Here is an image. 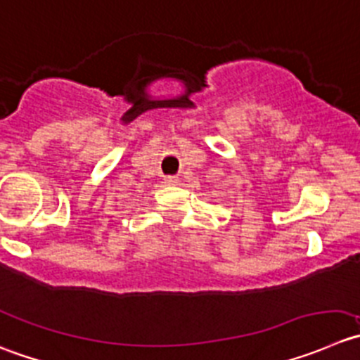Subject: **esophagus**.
<instances>
[{"label":"esophagus","mask_w":360,"mask_h":360,"mask_svg":"<svg viewBox=\"0 0 360 360\" xmlns=\"http://www.w3.org/2000/svg\"><path fill=\"white\" fill-rule=\"evenodd\" d=\"M163 183L167 184V186H176V184H179V177L176 176H167L163 179Z\"/></svg>","instance_id":"obj_1"}]
</instances>
